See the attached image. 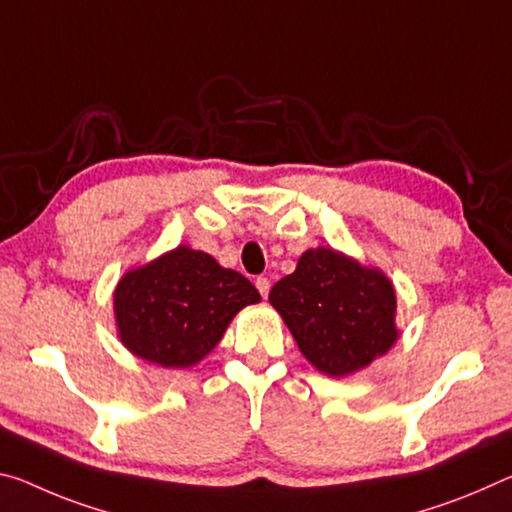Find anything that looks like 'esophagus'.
Instances as JSON below:
<instances>
[{
    "instance_id": "obj_1",
    "label": "esophagus",
    "mask_w": 512,
    "mask_h": 512,
    "mask_svg": "<svg viewBox=\"0 0 512 512\" xmlns=\"http://www.w3.org/2000/svg\"><path fill=\"white\" fill-rule=\"evenodd\" d=\"M255 287H257L259 294L266 298V296H269V291H271V280L269 278H257L255 280Z\"/></svg>"
}]
</instances>
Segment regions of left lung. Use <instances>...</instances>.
Instances as JSON below:
<instances>
[{"label": "left lung", "instance_id": "left-lung-1", "mask_svg": "<svg viewBox=\"0 0 512 512\" xmlns=\"http://www.w3.org/2000/svg\"><path fill=\"white\" fill-rule=\"evenodd\" d=\"M269 300L305 360L330 378L367 369L401 337L392 280L330 246L305 250Z\"/></svg>", "mask_w": 512, "mask_h": 512}]
</instances>
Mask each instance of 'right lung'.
I'll return each instance as SVG.
<instances>
[{
  "label": "right lung",
  "mask_w": 512,
  "mask_h": 512,
  "mask_svg": "<svg viewBox=\"0 0 512 512\" xmlns=\"http://www.w3.org/2000/svg\"><path fill=\"white\" fill-rule=\"evenodd\" d=\"M259 300L239 271L180 243L118 280L113 319L120 344L136 358L189 369L214 351L243 307Z\"/></svg>",
  "instance_id": "add662e5"
}]
</instances>
